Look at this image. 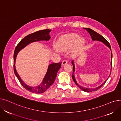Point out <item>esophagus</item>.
Here are the masks:
<instances>
[{
  "instance_id": "obj_1",
  "label": "esophagus",
  "mask_w": 121,
  "mask_h": 121,
  "mask_svg": "<svg viewBox=\"0 0 121 121\" xmlns=\"http://www.w3.org/2000/svg\"><path fill=\"white\" fill-rule=\"evenodd\" d=\"M68 63V61L66 60H63V61H62V64L63 65H66V64H67Z\"/></svg>"
}]
</instances>
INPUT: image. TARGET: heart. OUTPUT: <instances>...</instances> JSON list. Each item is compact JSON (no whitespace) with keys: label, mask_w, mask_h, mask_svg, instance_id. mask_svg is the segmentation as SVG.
Wrapping results in <instances>:
<instances>
[{"label":"heart","mask_w":121,"mask_h":121,"mask_svg":"<svg viewBox=\"0 0 121 121\" xmlns=\"http://www.w3.org/2000/svg\"><path fill=\"white\" fill-rule=\"evenodd\" d=\"M78 37V35L75 33L65 35L61 37L57 41L56 47L61 51H66L70 49L74 44L73 52L77 53L81 50L84 45V39Z\"/></svg>","instance_id":"heart-1"}]
</instances>
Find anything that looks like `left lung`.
<instances>
[{"label":"left lung","instance_id":"left-lung-1","mask_svg":"<svg viewBox=\"0 0 121 121\" xmlns=\"http://www.w3.org/2000/svg\"><path fill=\"white\" fill-rule=\"evenodd\" d=\"M84 29H86V30L90 34V35L91 36L92 40H93V41H95V40L99 41H100V42H101L104 43L105 44V45H106V46H107L108 47V48L110 49V50H111V47H110L109 43L108 42L103 36H102L101 35H100V34H99V33H98L97 32H96V31H95L93 30L92 29H90V28H84ZM111 60H112V52H111ZM72 64H73V75H72L73 79V81L74 82V83H75L76 84H77V85L79 88H80L82 91H84V92H93V91H97L98 90H99V88H100L101 87H102V86L105 83V82H106V80H107V79L104 82V83H103L102 84L100 85L99 86H98V87L95 88H92V89L87 88H84V87H82V86H80L79 85H78V83H77V81L75 80V77H74V74H74V72L75 67H74V64H73V61H72ZM111 67H112V61H111ZM110 74H111V73H110V75H109V77H110Z\"/></svg>","mask_w":121,"mask_h":121}]
</instances>
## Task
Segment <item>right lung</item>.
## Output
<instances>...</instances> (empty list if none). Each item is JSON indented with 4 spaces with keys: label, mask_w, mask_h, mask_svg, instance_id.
<instances>
[{
    "label": "right lung",
    "mask_w": 121,
    "mask_h": 121,
    "mask_svg": "<svg viewBox=\"0 0 121 121\" xmlns=\"http://www.w3.org/2000/svg\"><path fill=\"white\" fill-rule=\"evenodd\" d=\"M51 31L50 29H45L38 31L34 33L29 34L28 35L22 39L20 42L19 43L15 49L14 54V71L15 75L18 80L20 81L22 86L27 90L32 93L37 94L43 93L48 90V89L52 85L54 82L56 78L57 72L59 70L61 66V63H52L48 66V71L44 77L42 83L39 86L37 87H30L25 84L22 81L20 77L17 72L15 67V61L16 57L22 49L26 46L28 44L32 42L36 41L46 40L48 41L50 39V37L49 36V33Z\"/></svg>",
    "instance_id": "obj_1"
}]
</instances>
